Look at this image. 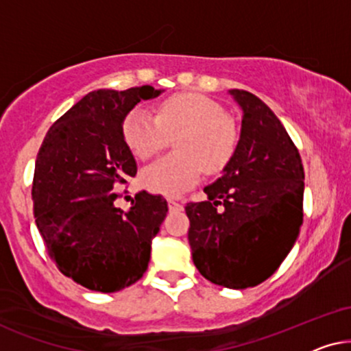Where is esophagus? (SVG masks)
I'll return each instance as SVG.
<instances>
[{"label": "esophagus", "mask_w": 351, "mask_h": 351, "mask_svg": "<svg viewBox=\"0 0 351 351\" xmlns=\"http://www.w3.org/2000/svg\"><path fill=\"white\" fill-rule=\"evenodd\" d=\"M168 208H170V212H181L183 210V205L180 202H176V200H168Z\"/></svg>", "instance_id": "obj_1"}]
</instances>
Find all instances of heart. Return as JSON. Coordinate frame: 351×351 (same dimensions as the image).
I'll return each instance as SVG.
<instances>
[{"label": "heart", "mask_w": 351, "mask_h": 351, "mask_svg": "<svg viewBox=\"0 0 351 351\" xmlns=\"http://www.w3.org/2000/svg\"><path fill=\"white\" fill-rule=\"evenodd\" d=\"M125 143L141 160L151 158L176 136L171 154L141 173L144 188L167 197H178L193 188L202 168L218 173L230 163L237 147V130L223 107L195 93H180L162 101L157 117L134 109L121 127Z\"/></svg>", "instance_id": "b5f03b06"}]
</instances>
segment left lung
Returning <instances> with one entry per match:
<instances>
[{"instance_id":"left-lung-1","label":"left lung","mask_w":351,"mask_h":351,"mask_svg":"<svg viewBox=\"0 0 351 351\" xmlns=\"http://www.w3.org/2000/svg\"><path fill=\"white\" fill-rule=\"evenodd\" d=\"M228 93L242 110L239 141L221 176L204 189L207 200L186 205L188 239L205 279L247 289L266 281L295 244L305 173L274 112L249 91Z\"/></svg>"}]
</instances>
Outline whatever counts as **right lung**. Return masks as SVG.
Here are the masks:
<instances>
[{"label": "right lung", "mask_w": 351, "mask_h": 351, "mask_svg": "<svg viewBox=\"0 0 351 351\" xmlns=\"http://www.w3.org/2000/svg\"><path fill=\"white\" fill-rule=\"evenodd\" d=\"M163 91L144 85L88 93L49 128L36 156V228L60 273L90 291H121L147 269L167 200L143 191L123 212L114 186L138 171L121 134L125 117Z\"/></svg>", "instance_id": "add662e5"}]
</instances>
